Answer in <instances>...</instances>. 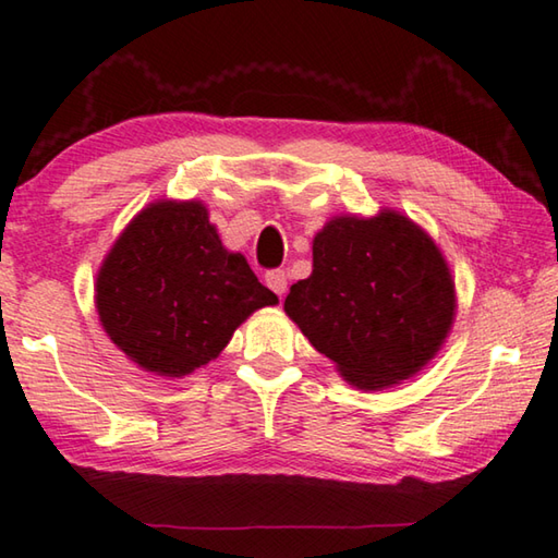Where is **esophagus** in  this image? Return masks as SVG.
Wrapping results in <instances>:
<instances>
[{
  "label": "esophagus",
  "mask_w": 558,
  "mask_h": 558,
  "mask_svg": "<svg viewBox=\"0 0 558 558\" xmlns=\"http://www.w3.org/2000/svg\"><path fill=\"white\" fill-rule=\"evenodd\" d=\"M266 282H268V288L276 292V295H286V290H288V272L286 270H268L266 272Z\"/></svg>",
  "instance_id": "obj_1"
}]
</instances>
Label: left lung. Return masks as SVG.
I'll use <instances>...</instances> for the list:
<instances>
[{
	"label": "left lung",
	"mask_w": 558,
	"mask_h": 558,
	"mask_svg": "<svg viewBox=\"0 0 558 558\" xmlns=\"http://www.w3.org/2000/svg\"><path fill=\"white\" fill-rule=\"evenodd\" d=\"M452 310L456 286L436 243L396 211L329 221L315 235L313 276L286 298L310 344L366 391L418 372L446 339Z\"/></svg>",
	"instance_id": "8db88e82"
}]
</instances>
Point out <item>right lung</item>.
Returning <instances> with one entry per match:
<instances>
[{
	"instance_id": "right-lung-1",
	"label": "right lung",
	"mask_w": 558,
	"mask_h": 558,
	"mask_svg": "<svg viewBox=\"0 0 558 558\" xmlns=\"http://www.w3.org/2000/svg\"><path fill=\"white\" fill-rule=\"evenodd\" d=\"M276 302L241 253L223 248L199 202H157L140 211L96 282L108 337L162 376L209 364L245 317Z\"/></svg>"
}]
</instances>
